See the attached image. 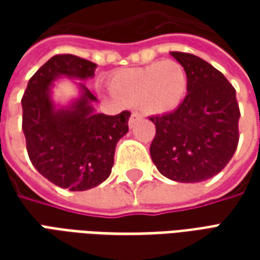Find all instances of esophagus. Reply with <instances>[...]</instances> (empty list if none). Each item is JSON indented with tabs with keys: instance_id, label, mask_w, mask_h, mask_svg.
<instances>
[{
	"instance_id": "1",
	"label": "esophagus",
	"mask_w": 260,
	"mask_h": 260,
	"mask_svg": "<svg viewBox=\"0 0 260 260\" xmlns=\"http://www.w3.org/2000/svg\"><path fill=\"white\" fill-rule=\"evenodd\" d=\"M141 119H142L141 114L132 113V115H131V118H129V128H132V126H135L136 122H138V121H141Z\"/></svg>"
}]
</instances>
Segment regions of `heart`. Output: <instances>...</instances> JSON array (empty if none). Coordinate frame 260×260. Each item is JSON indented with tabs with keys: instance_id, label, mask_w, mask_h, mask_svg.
<instances>
[{
	"instance_id": "heart-1",
	"label": "heart",
	"mask_w": 260,
	"mask_h": 260,
	"mask_svg": "<svg viewBox=\"0 0 260 260\" xmlns=\"http://www.w3.org/2000/svg\"><path fill=\"white\" fill-rule=\"evenodd\" d=\"M186 90L185 68L173 59L122 69L110 80V91L117 100L126 106H139L149 115H163L177 110Z\"/></svg>"
}]
</instances>
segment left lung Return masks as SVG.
<instances>
[{
  "instance_id": "1",
  "label": "left lung",
  "mask_w": 260,
  "mask_h": 260,
  "mask_svg": "<svg viewBox=\"0 0 260 260\" xmlns=\"http://www.w3.org/2000/svg\"><path fill=\"white\" fill-rule=\"evenodd\" d=\"M188 75V94L173 113L152 117L156 136L150 156L177 182L209 180L229 164L238 145L240 108L221 72L193 54L170 53Z\"/></svg>"
}]
</instances>
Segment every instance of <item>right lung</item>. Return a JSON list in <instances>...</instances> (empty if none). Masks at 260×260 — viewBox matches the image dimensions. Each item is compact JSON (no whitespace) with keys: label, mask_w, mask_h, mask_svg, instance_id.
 <instances>
[{"label":"right lung","mask_w":260,"mask_h":260,"mask_svg":"<svg viewBox=\"0 0 260 260\" xmlns=\"http://www.w3.org/2000/svg\"><path fill=\"white\" fill-rule=\"evenodd\" d=\"M97 65L72 54L54 55L33 75L22 97V129L27 154L40 174L69 191H87L111 174L118 141L128 132L129 111L97 114L96 97L82 80L94 76ZM74 82L78 94L55 103L54 81Z\"/></svg>","instance_id":"obj_1"}]
</instances>
